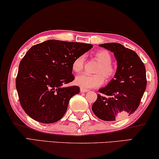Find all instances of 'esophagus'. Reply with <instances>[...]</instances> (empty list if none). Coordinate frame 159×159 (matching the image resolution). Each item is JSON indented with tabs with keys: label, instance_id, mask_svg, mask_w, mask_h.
Here are the masks:
<instances>
[{
	"label": "esophagus",
	"instance_id": "obj_1",
	"mask_svg": "<svg viewBox=\"0 0 159 159\" xmlns=\"http://www.w3.org/2000/svg\"><path fill=\"white\" fill-rule=\"evenodd\" d=\"M88 89H83V88H80V92H88Z\"/></svg>",
	"mask_w": 159,
	"mask_h": 159
}]
</instances>
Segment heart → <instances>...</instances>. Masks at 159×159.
<instances>
[{"label": "heart", "instance_id": "obj_1", "mask_svg": "<svg viewBox=\"0 0 159 159\" xmlns=\"http://www.w3.org/2000/svg\"><path fill=\"white\" fill-rule=\"evenodd\" d=\"M93 57L99 63L95 70V72L98 74L89 75L82 73L77 75L75 78V84L83 89H92L98 87L103 84L104 79L109 81L115 77L116 69L111 64L112 58L111 54L106 50H98L93 53ZM85 58L84 56H80L72 62V68L75 72H81L84 66Z\"/></svg>", "mask_w": 159, "mask_h": 159}]
</instances>
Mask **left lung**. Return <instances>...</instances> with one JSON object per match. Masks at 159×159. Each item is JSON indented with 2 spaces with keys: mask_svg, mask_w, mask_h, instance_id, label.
Listing matches in <instances>:
<instances>
[{
  "mask_svg": "<svg viewBox=\"0 0 159 159\" xmlns=\"http://www.w3.org/2000/svg\"><path fill=\"white\" fill-rule=\"evenodd\" d=\"M113 53L117 61L116 74L93 103L92 111L105 121L130 116L139 107L147 87L144 64L134 51L118 43L100 44Z\"/></svg>",
  "mask_w": 159,
  "mask_h": 159,
  "instance_id": "left-lung-1",
  "label": "left lung"
}]
</instances>
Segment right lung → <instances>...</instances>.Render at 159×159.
<instances>
[{"label": "right lung", "instance_id": "add662e5", "mask_svg": "<svg viewBox=\"0 0 159 159\" xmlns=\"http://www.w3.org/2000/svg\"><path fill=\"white\" fill-rule=\"evenodd\" d=\"M92 44L48 40L33 46L20 61L16 78L20 102L27 115L41 123H53L67 111L70 99L80 92L73 81L72 62Z\"/></svg>", "mask_w": 159, "mask_h": 159}]
</instances>
